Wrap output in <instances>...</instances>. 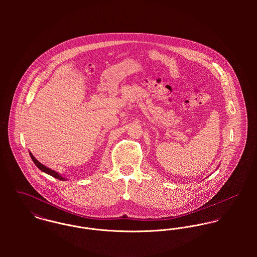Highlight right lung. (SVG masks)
<instances>
[{
  "mask_svg": "<svg viewBox=\"0 0 257 257\" xmlns=\"http://www.w3.org/2000/svg\"><path fill=\"white\" fill-rule=\"evenodd\" d=\"M30 155H31V157H32L33 161L35 162V164H36L37 167H38V169H40L41 171H43V172H45V173L49 174L50 176H52V177H54V178H56V179H59V180H62V181H64V180H65V178H64V177H62L61 175H59L56 171H54V170H51V169L47 168L46 166H44L43 164H41L39 161H37V158H36L32 153H30Z\"/></svg>",
  "mask_w": 257,
  "mask_h": 257,
  "instance_id": "obj_1",
  "label": "right lung"
}]
</instances>
